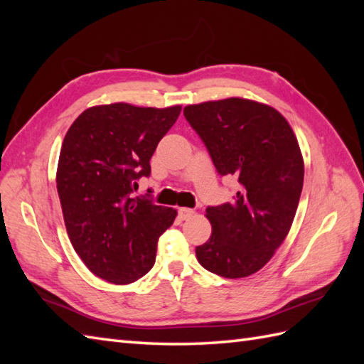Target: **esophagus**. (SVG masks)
Here are the masks:
<instances>
[{"mask_svg":"<svg viewBox=\"0 0 364 364\" xmlns=\"http://www.w3.org/2000/svg\"><path fill=\"white\" fill-rule=\"evenodd\" d=\"M178 215H180L181 220H188L194 215V211L189 210V208H178Z\"/></svg>","mask_w":364,"mask_h":364,"instance_id":"esophagus-1","label":"esophagus"}]
</instances>
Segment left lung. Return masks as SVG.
<instances>
[{
  "mask_svg": "<svg viewBox=\"0 0 364 364\" xmlns=\"http://www.w3.org/2000/svg\"><path fill=\"white\" fill-rule=\"evenodd\" d=\"M220 175L237 176L235 200L208 206L213 233L200 264L225 278L267 264L288 236L304 188V158L288 120L272 106L231 97L184 107Z\"/></svg>",
  "mask_w": 364,
  "mask_h": 364,
  "instance_id": "obj_1",
  "label": "left lung"
}]
</instances>
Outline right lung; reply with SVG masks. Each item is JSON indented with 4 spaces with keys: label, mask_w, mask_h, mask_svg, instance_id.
Returning <instances> with one entry per match:
<instances>
[{
    "label": "right lung",
    "mask_w": 364,
    "mask_h": 364,
    "mask_svg": "<svg viewBox=\"0 0 364 364\" xmlns=\"http://www.w3.org/2000/svg\"><path fill=\"white\" fill-rule=\"evenodd\" d=\"M181 106L129 103L92 106L68 128L56 183L67 235L92 274L128 284L154 264L159 236L176 210L133 198L136 180L150 175L158 142Z\"/></svg>",
    "instance_id": "obj_1"
}]
</instances>
